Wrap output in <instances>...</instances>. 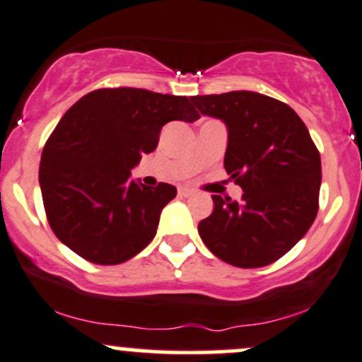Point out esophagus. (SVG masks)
<instances>
[{"instance_id": "obj_1", "label": "esophagus", "mask_w": 362, "mask_h": 362, "mask_svg": "<svg viewBox=\"0 0 362 362\" xmlns=\"http://www.w3.org/2000/svg\"><path fill=\"white\" fill-rule=\"evenodd\" d=\"M195 190L194 189H189V187H180L178 189V195H182V197H190V195H194Z\"/></svg>"}]
</instances>
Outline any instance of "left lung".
I'll return each instance as SVG.
<instances>
[{"instance_id": "obj_1", "label": "left lung", "mask_w": 362, "mask_h": 362, "mask_svg": "<svg viewBox=\"0 0 362 362\" xmlns=\"http://www.w3.org/2000/svg\"><path fill=\"white\" fill-rule=\"evenodd\" d=\"M199 112L228 127L224 168L242 201L213 195L199 235L218 259L242 269L272 264L294 247L318 213L322 161L308 129L289 105L255 91L197 95Z\"/></svg>"}]
</instances>
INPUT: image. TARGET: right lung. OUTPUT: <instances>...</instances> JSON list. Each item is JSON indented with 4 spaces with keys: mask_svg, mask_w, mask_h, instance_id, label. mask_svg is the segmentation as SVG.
I'll return each mask as SVG.
<instances>
[{
    "mask_svg": "<svg viewBox=\"0 0 362 362\" xmlns=\"http://www.w3.org/2000/svg\"><path fill=\"white\" fill-rule=\"evenodd\" d=\"M187 97L143 88H100L62 115L42 151L39 182L54 235L91 264H122L155 238L177 189L131 180L170 120L194 122Z\"/></svg>",
    "mask_w": 362,
    "mask_h": 362,
    "instance_id": "1",
    "label": "right lung"
}]
</instances>
